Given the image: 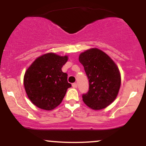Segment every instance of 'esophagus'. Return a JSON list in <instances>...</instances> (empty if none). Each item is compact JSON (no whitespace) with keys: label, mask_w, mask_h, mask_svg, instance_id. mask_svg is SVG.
Returning a JSON list of instances; mask_svg holds the SVG:
<instances>
[{"label":"esophagus","mask_w":146,"mask_h":146,"mask_svg":"<svg viewBox=\"0 0 146 146\" xmlns=\"http://www.w3.org/2000/svg\"><path fill=\"white\" fill-rule=\"evenodd\" d=\"M72 86H73V88H77V87H78V84H77V83H73L72 84Z\"/></svg>","instance_id":"34e87169"}]
</instances>
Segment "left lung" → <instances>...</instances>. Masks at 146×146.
Wrapping results in <instances>:
<instances>
[{
	"label": "left lung",
	"instance_id": "1",
	"mask_svg": "<svg viewBox=\"0 0 146 146\" xmlns=\"http://www.w3.org/2000/svg\"><path fill=\"white\" fill-rule=\"evenodd\" d=\"M89 82V89L82 95L84 102L93 110L105 108L117 98L121 75L116 64L106 53L90 48L79 56Z\"/></svg>",
	"mask_w": 146,
	"mask_h": 146
}]
</instances>
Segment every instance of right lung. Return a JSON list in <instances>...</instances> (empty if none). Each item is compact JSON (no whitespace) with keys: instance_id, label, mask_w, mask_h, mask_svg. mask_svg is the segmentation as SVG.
Returning a JSON list of instances; mask_svg holds the SVG:
<instances>
[{"instance_id":"add662e5","label":"right lung","mask_w":146,"mask_h":146,"mask_svg":"<svg viewBox=\"0 0 146 146\" xmlns=\"http://www.w3.org/2000/svg\"><path fill=\"white\" fill-rule=\"evenodd\" d=\"M68 56L48 53L36 59L25 72L24 86L28 98L38 108L51 110L60 104L71 86L62 67Z\"/></svg>"}]
</instances>
